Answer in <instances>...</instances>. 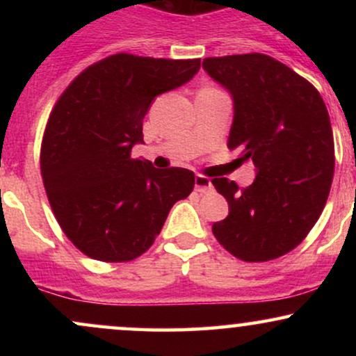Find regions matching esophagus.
I'll return each instance as SVG.
<instances>
[{"mask_svg": "<svg viewBox=\"0 0 356 356\" xmlns=\"http://www.w3.org/2000/svg\"><path fill=\"white\" fill-rule=\"evenodd\" d=\"M194 186H195V191L201 192V194H207V192H211L212 189H214V187H212L211 179L204 177V175H195Z\"/></svg>", "mask_w": 356, "mask_h": 356, "instance_id": "obj_1", "label": "esophagus"}]
</instances>
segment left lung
<instances>
[{
    "mask_svg": "<svg viewBox=\"0 0 356 356\" xmlns=\"http://www.w3.org/2000/svg\"><path fill=\"white\" fill-rule=\"evenodd\" d=\"M202 68L232 99L227 147L256 170L243 191L226 177L212 181L229 204L212 232L239 259H276L306 238L328 199L334 170L328 110L308 80L268 55L206 58Z\"/></svg>",
    "mask_w": 356,
    "mask_h": 356,
    "instance_id": "8db88e82",
    "label": "left lung"
}]
</instances>
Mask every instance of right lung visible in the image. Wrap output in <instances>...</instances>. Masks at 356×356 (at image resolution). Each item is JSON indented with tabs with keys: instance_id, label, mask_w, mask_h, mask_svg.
<instances>
[{
	"instance_id": "add662e5",
	"label": "right lung",
	"mask_w": 356,
	"mask_h": 356,
	"mask_svg": "<svg viewBox=\"0 0 356 356\" xmlns=\"http://www.w3.org/2000/svg\"><path fill=\"white\" fill-rule=\"evenodd\" d=\"M201 60L118 53L72 81L42 144L48 201L68 239L88 257L120 263L152 246L169 211L194 189V172L132 159L154 99L182 87Z\"/></svg>"
}]
</instances>
